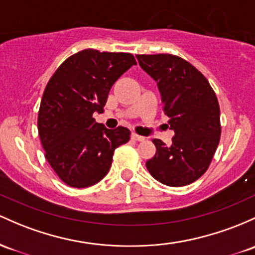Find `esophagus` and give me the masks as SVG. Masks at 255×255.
<instances>
[{
    "label": "esophagus",
    "mask_w": 255,
    "mask_h": 255,
    "mask_svg": "<svg viewBox=\"0 0 255 255\" xmlns=\"http://www.w3.org/2000/svg\"><path fill=\"white\" fill-rule=\"evenodd\" d=\"M130 136H132V139H133V140H136V141H142V140H144V136H141V135H138V134H135V133H132V135H130Z\"/></svg>",
    "instance_id": "34e87169"
}]
</instances>
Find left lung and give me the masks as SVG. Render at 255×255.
Wrapping results in <instances>:
<instances>
[{"label": "left lung", "mask_w": 255, "mask_h": 255, "mask_svg": "<svg viewBox=\"0 0 255 255\" xmlns=\"http://www.w3.org/2000/svg\"><path fill=\"white\" fill-rule=\"evenodd\" d=\"M139 64L157 82L163 113L174 129L172 145L152 139L156 153L146 168L168 186L194 183L208 169L222 134L220 108L208 80L192 64L173 54H138Z\"/></svg>", "instance_id": "left-lung-1"}]
</instances>
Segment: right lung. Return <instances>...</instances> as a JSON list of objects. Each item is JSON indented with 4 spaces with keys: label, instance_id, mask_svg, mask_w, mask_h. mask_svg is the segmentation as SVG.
I'll use <instances>...</instances> for the list:
<instances>
[{
    "label": "right lung",
    "instance_id": "add662e5",
    "mask_svg": "<svg viewBox=\"0 0 255 255\" xmlns=\"http://www.w3.org/2000/svg\"><path fill=\"white\" fill-rule=\"evenodd\" d=\"M130 53L83 49L60 64L49 78L37 117L44 157L66 185L83 189L108 174L115 149L130 130L108 129L93 114L103 113L111 87L130 66Z\"/></svg>",
    "mask_w": 255,
    "mask_h": 255
}]
</instances>
